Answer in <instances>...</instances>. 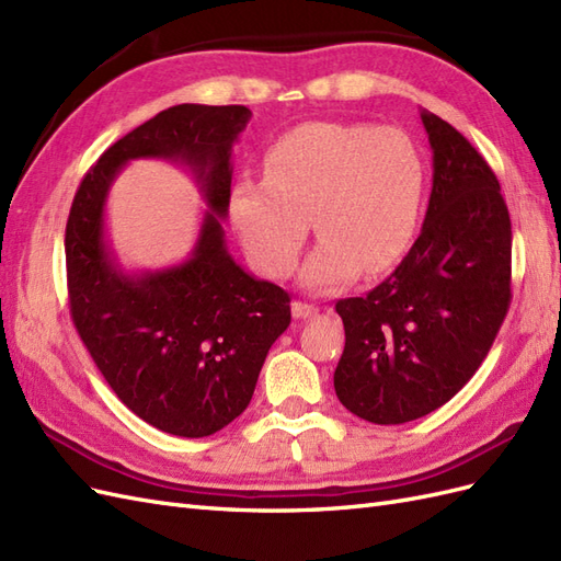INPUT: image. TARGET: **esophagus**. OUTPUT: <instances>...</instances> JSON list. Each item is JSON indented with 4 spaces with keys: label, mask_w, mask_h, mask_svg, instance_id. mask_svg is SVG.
<instances>
[{
    "label": "esophagus",
    "mask_w": 561,
    "mask_h": 561,
    "mask_svg": "<svg viewBox=\"0 0 561 561\" xmlns=\"http://www.w3.org/2000/svg\"><path fill=\"white\" fill-rule=\"evenodd\" d=\"M291 312H294L296 320H312V318H318L320 308L310 306V304H300V300H296V304L291 306Z\"/></svg>",
    "instance_id": "obj_1"
}]
</instances>
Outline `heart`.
<instances>
[{"label": "heart", "mask_w": 561, "mask_h": 561, "mask_svg": "<svg viewBox=\"0 0 561 561\" xmlns=\"http://www.w3.org/2000/svg\"><path fill=\"white\" fill-rule=\"evenodd\" d=\"M265 178L243 175L229 192V218L251 263L289 277L312 229L318 247L300 270L310 291L341 289L381 272L417 234L424 161L396 127L312 121L267 147Z\"/></svg>", "instance_id": "1"}]
</instances>
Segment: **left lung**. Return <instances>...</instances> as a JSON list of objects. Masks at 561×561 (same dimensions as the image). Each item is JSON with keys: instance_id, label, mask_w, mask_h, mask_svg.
Masks as SVG:
<instances>
[{"instance_id": "obj_1", "label": "left lung", "mask_w": 561, "mask_h": 561, "mask_svg": "<svg viewBox=\"0 0 561 561\" xmlns=\"http://www.w3.org/2000/svg\"><path fill=\"white\" fill-rule=\"evenodd\" d=\"M434 186L417 241L393 275L336 312L343 408L371 424L420 420L481 367L510 308L512 222L495 172L450 123L420 111Z\"/></svg>"}]
</instances>
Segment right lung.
Instances as JSON below:
<instances>
[{"instance_id": "obj_1", "label": "right lung", "mask_w": 561, "mask_h": 561, "mask_svg": "<svg viewBox=\"0 0 561 561\" xmlns=\"http://www.w3.org/2000/svg\"><path fill=\"white\" fill-rule=\"evenodd\" d=\"M247 106L180 104L108 147L80 182L66 225L70 314L99 371L139 420L204 438L249 408L267 351L291 322V298L227 251L222 220L232 147ZM137 157H165L195 175L209 210L186 262L125 273L105 237V198Z\"/></svg>"}]
</instances>
